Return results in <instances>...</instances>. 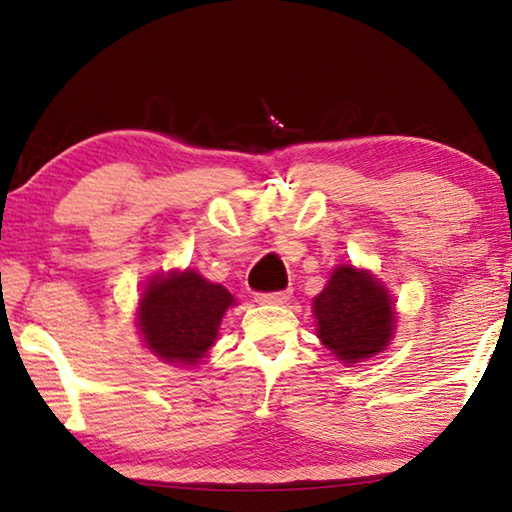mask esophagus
Wrapping results in <instances>:
<instances>
[{"mask_svg": "<svg viewBox=\"0 0 512 512\" xmlns=\"http://www.w3.org/2000/svg\"><path fill=\"white\" fill-rule=\"evenodd\" d=\"M289 289H280V292H257L255 301L264 303V305H280L289 299Z\"/></svg>", "mask_w": 512, "mask_h": 512, "instance_id": "1", "label": "esophagus"}]
</instances>
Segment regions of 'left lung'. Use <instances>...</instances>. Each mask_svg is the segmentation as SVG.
<instances>
[{"label": "left lung", "instance_id": "obj_1", "mask_svg": "<svg viewBox=\"0 0 512 512\" xmlns=\"http://www.w3.org/2000/svg\"><path fill=\"white\" fill-rule=\"evenodd\" d=\"M312 308L317 335L345 363L375 356L393 335V305L386 289L354 266H338Z\"/></svg>", "mask_w": 512, "mask_h": 512}]
</instances>
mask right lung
<instances>
[{
  "label": "right lung",
  "mask_w": 512,
  "mask_h": 512,
  "mask_svg": "<svg viewBox=\"0 0 512 512\" xmlns=\"http://www.w3.org/2000/svg\"><path fill=\"white\" fill-rule=\"evenodd\" d=\"M234 296L200 273L156 276L140 301V331L151 352L167 363L195 365L216 342L218 324Z\"/></svg>",
  "instance_id": "obj_1"
}]
</instances>
